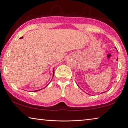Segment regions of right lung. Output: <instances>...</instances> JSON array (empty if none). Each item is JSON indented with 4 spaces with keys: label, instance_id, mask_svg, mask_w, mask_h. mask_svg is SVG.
<instances>
[{
    "label": "right lung",
    "instance_id": "right-lung-1",
    "mask_svg": "<svg viewBox=\"0 0 128 128\" xmlns=\"http://www.w3.org/2000/svg\"><path fill=\"white\" fill-rule=\"evenodd\" d=\"M21 38H22L23 37H21ZM52 72H53V76H54V70H53ZM37 91H38V90H35V91H34V92H37Z\"/></svg>",
    "mask_w": 128,
    "mask_h": 128
}]
</instances>
